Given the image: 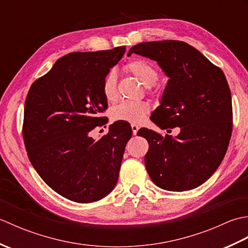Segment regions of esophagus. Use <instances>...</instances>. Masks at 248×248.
<instances>
[{
	"mask_svg": "<svg viewBox=\"0 0 248 248\" xmlns=\"http://www.w3.org/2000/svg\"><path fill=\"white\" fill-rule=\"evenodd\" d=\"M131 128H132V132H133V134L134 135H136V133H138V131H139V129H140V127L138 124H131Z\"/></svg>",
	"mask_w": 248,
	"mask_h": 248,
	"instance_id": "obj_1",
	"label": "esophagus"
}]
</instances>
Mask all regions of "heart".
<instances>
[{"mask_svg": "<svg viewBox=\"0 0 248 248\" xmlns=\"http://www.w3.org/2000/svg\"><path fill=\"white\" fill-rule=\"evenodd\" d=\"M145 86H152L159 78L155 68L144 60H132L124 66ZM102 93L108 101H115L117 98V77L114 70H109L102 81ZM150 112V105L145 101L123 100L113 107L110 115L114 120H123L131 124H140Z\"/></svg>", "mask_w": 248, "mask_h": 248, "instance_id": "obj_1", "label": "heart"}]
</instances>
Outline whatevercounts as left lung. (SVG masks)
Returning <instances> with one entry per match:
<instances>
[{"mask_svg": "<svg viewBox=\"0 0 248 248\" xmlns=\"http://www.w3.org/2000/svg\"><path fill=\"white\" fill-rule=\"evenodd\" d=\"M157 62L170 78L151 121L176 138L149 129L145 165L155 184L172 192L202 186L217 170L232 132L231 93L223 70L184 41L140 43L129 50Z\"/></svg>", "mask_w": 248, "mask_h": 248, "instance_id": "obj_1", "label": "left lung"}]
</instances>
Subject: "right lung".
<instances>
[{
  "instance_id": "right-lung-1",
  "label": "right lung",
  "mask_w": 248,
  "mask_h": 248,
  "mask_svg": "<svg viewBox=\"0 0 248 248\" xmlns=\"http://www.w3.org/2000/svg\"><path fill=\"white\" fill-rule=\"evenodd\" d=\"M124 51L62 56L26 96L22 134L29 159L52 189L72 202H98L117 183L130 124L116 121L98 140L89 132L108 124L99 116L108 108L102 81Z\"/></svg>"
}]
</instances>
